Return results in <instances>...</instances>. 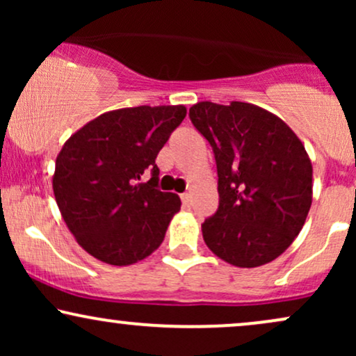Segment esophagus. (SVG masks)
<instances>
[{"instance_id":"esophagus-1","label":"esophagus","mask_w":356,"mask_h":356,"mask_svg":"<svg viewBox=\"0 0 356 356\" xmlns=\"http://www.w3.org/2000/svg\"><path fill=\"white\" fill-rule=\"evenodd\" d=\"M181 199H182V202L186 204V206H189V204H191V194H189V192H184V194H181Z\"/></svg>"}]
</instances>
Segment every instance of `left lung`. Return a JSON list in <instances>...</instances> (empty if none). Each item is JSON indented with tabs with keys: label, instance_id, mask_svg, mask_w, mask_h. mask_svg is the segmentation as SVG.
<instances>
[{
	"label": "left lung",
	"instance_id": "8db88e82",
	"mask_svg": "<svg viewBox=\"0 0 356 356\" xmlns=\"http://www.w3.org/2000/svg\"><path fill=\"white\" fill-rule=\"evenodd\" d=\"M189 117L214 150L219 177V207L204 220V243L232 266L271 263L312 207L313 165L303 142L275 113L246 102H197Z\"/></svg>",
	"mask_w": 356,
	"mask_h": 356
}]
</instances>
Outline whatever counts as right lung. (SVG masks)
I'll list each match as a JSON object with an SVG mask.
<instances>
[{"label":"right lung","instance_id":"add662e5","mask_svg":"<svg viewBox=\"0 0 356 356\" xmlns=\"http://www.w3.org/2000/svg\"><path fill=\"white\" fill-rule=\"evenodd\" d=\"M186 113L184 105L110 110L76 130L56 155L51 184L61 218L102 263L129 266L164 241L181 199L157 189L155 157ZM147 172L151 181L138 183Z\"/></svg>","mask_w":356,"mask_h":356}]
</instances>
